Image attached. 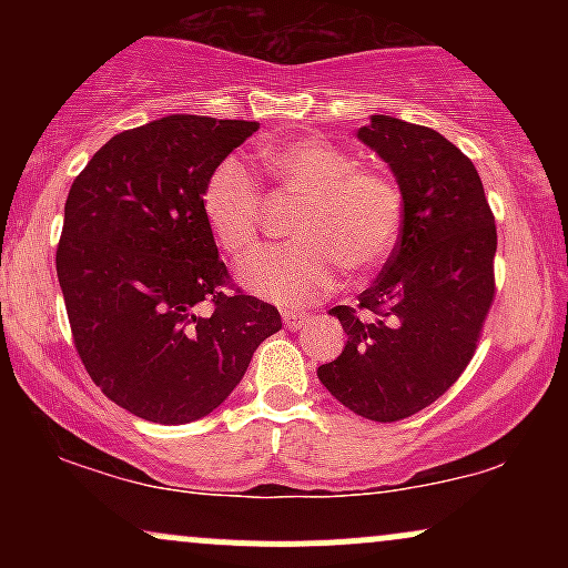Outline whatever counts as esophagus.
Here are the masks:
<instances>
[{"label": "esophagus", "mask_w": 568, "mask_h": 568, "mask_svg": "<svg viewBox=\"0 0 568 568\" xmlns=\"http://www.w3.org/2000/svg\"><path fill=\"white\" fill-rule=\"evenodd\" d=\"M306 321H310V315H304V312H296V310H283V323H285V328L298 331Z\"/></svg>", "instance_id": "obj_1"}]
</instances>
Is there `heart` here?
Instances as JSON below:
<instances>
[{
	"label": "heart",
	"instance_id": "1",
	"mask_svg": "<svg viewBox=\"0 0 568 568\" xmlns=\"http://www.w3.org/2000/svg\"><path fill=\"white\" fill-rule=\"evenodd\" d=\"M264 158L288 192L304 200L291 219L296 243L262 247L237 266L247 291L302 306L336 283L338 266L366 275L387 262L403 230V192L393 175L361 168L349 152L323 139L280 143ZM202 213L216 243L243 256L262 230V189L245 165L224 160L202 189Z\"/></svg>",
	"mask_w": 568,
	"mask_h": 568
}]
</instances>
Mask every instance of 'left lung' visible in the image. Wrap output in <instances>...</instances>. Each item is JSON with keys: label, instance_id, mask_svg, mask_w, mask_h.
Wrapping results in <instances>:
<instances>
[{"label": "left lung", "instance_id": "8db88e82", "mask_svg": "<svg viewBox=\"0 0 568 568\" xmlns=\"http://www.w3.org/2000/svg\"><path fill=\"white\" fill-rule=\"evenodd\" d=\"M357 139L395 173L403 230L357 304L328 310L347 344L317 376L357 416L400 422L438 400L473 361L497 293V226L470 158L438 130L374 114Z\"/></svg>", "mask_w": 568, "mask_h": 568}]
</instances>
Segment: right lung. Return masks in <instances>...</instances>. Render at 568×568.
Here are the masks:
<instances>
[{
  "label": "right lung",
  "instance_id": "right-lung-1",
  "mask_svg": "<svg viewBox=\"0 0 568 568\" xmlns=\"http://www.w3.org/2000/svg\"><path fill=\"white\" fill-rule=\"evenodd\" d=\"M256 130L162 116L103 143L69 189L55 270L74 347L103 395L146 422L211 414L283 328L275 306L232 291L202 213L211 173Z\"/></svg>",
  "mask_w": 568,
  "mask_h": 568
}]
</instances>
